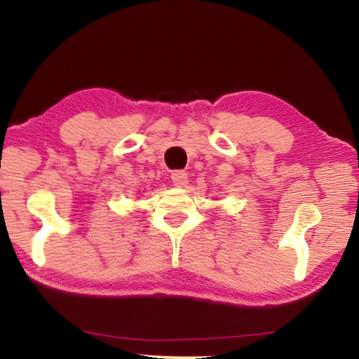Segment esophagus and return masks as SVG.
I'll return each instance as SVG.
<instances>
[{
    "mask_svg": "<svg viewBox=\"0 0 359 359\" xmlns=\"http://www.w3.org/2000/svg\"><path fill=\"white\" fill-rule=\"evenodd\" d=\"M170 179H172V184L175 187H185L187 182H189V177L184 170H175V172L170 174Z\"/></svg>",
    "mask_w": 359,
    "mask_h": 359,
    "instance_id": "obj_1",
    "label": "esophagus"
}]
</instances>
